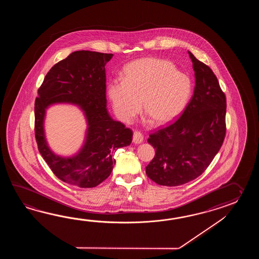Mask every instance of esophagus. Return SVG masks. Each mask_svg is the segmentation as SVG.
Segmentation results:
<instances>
[{"label": "esophagus", "mask_w": 259, "mask_h": 259, "mask_svg": "<svg viewBox=\"0 0 259 259\" xmlns=\"http://www.w3.org/2000/svg\"><path fill=\"white\" fill-rule=\"evenodd\" d=\"M132 141H133V143H143V135L142 134V132L135 131L134 133H133V139H132Z\"/></svg>", "instance_id": "1"}]
</instances>
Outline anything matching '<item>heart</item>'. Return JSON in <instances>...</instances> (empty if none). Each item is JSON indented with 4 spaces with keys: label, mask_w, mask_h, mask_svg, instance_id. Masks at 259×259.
<instances>
[{
    "label": "heart",
    "mask_w": 259,
    "mask_h": 259,
    "mask_svg": "<svg viewBox=\"0 0 259 259\" xmlns=\"http://www.w3.org/2000/svg\"><path fill=\"white\" fill-rule=\"evenodd\" d=\"M193 93L187 74L170 61L146 57L128 64L123 79H113L107 94L116 116L131 122L141 109L152 124L164 126L185 109Z\"/></svg>",
    "instance_id": "1"
}]
</instances>
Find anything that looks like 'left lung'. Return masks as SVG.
I'll return each instance as SVG.
<instances>
[{"label": "left lung", "instance_id": "left-lung-1", "mask_svg": "<svg viewBox=\"0 0 259 259\" xmlns=\"http://www.w3.org/2000/svg\"><path fill=\"white\" fill-rule=\"evenodd\" d=\"M195 72L192 99L176 121L149 134L155 149L146 174L163 186H180L204 172L226 135L225 94L209 66L189 52Z\"/></svg>", "mask_w": 259, "mask_h": 259}]
</instances>
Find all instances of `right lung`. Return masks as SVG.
<instances>
[{"label": "right lung", "instance_id": "right-lung-1", "mask_svg": "<svg viewBox=\"0 0 259 259\" xmlns=\"http://www.w3.org/2000/svg\"><path fill=\"white\" fill-rule=\"evenodd\" d=\"M112 57L91 51L72 53L50 69L35 100L34 130L39 154L55 176L77 187H96L104 182L116 163V150L132 143V130L113 120L106 110L105 66ZM55 102L78 104L88 117L87 143L74 158L55 156L45 141V108Z\"/></svg>", "mask_w": 259, "mask_h": 259}]
</instances>
